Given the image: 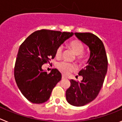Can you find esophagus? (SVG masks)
Returning <instances> with one entry per match:
<instances>
[{
  "label": "esophagus",
  "mask_w": 122,
  "mask_h": 122,
  "mask_svg": "<svg viewBox=\"0 0 122 122\" xmlns=\"http://www.w3.org/2000/svg\"><path fill=\"white\" fill-rule=\"evenodd\" d=\"M62 79H66V77H65V76H62Z\"/></svg>",
  "instance_id": "34e87169"
}]
</instances>
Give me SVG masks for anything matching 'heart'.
Listing matches in <instances>:
<instances>
[{"label":"heart","instance_id":"1","mask_svg":"<svg viewBox=\"0 0 122 122\" xmlns=\"http://www.w3.org/2000/svg\"><path fill=\"white\" fill-rule=\"evenodd\" d=\"M69 46L74 52V54L77 56L76 57L77 60H78L79 62L82 61V57L81 55L84 52V48L81 42L79 40H73L70 43ZM62 52H63V46H59L56 51V57L60 58L62 56ZM57 68L60 71L62 72L64 74H70L74 70V66L73 64L65 62H62L58 63Z\"/></svg>","mask_w":122,"mask_h":122}]
</instances>
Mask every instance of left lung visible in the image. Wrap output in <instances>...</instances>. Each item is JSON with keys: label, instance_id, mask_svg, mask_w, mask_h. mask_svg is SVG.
Masks as SVG:
<instances>
[{"label": "left lung", "instance_id": "obj_1", "mask_svg": "<svg viewBox=\"0 0 122 122\" xmlns=\"http://www.w3.org/2000/svg\"><path fill=\"white\" fill-rule=\"evenodd\" d=\"M76 37L90 49L87 65L79 72L82 76L79 82L70 80L71 86L66 91L68 103L82 106L96 98L101 90L107 71V59L104 45L98 36L91 33H74Z\"/></svg>", "mask_w": 122, "mask_h": 122}]
</instances>
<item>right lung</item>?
<instances>
[{"label": "right lung", "instance_id": "1", "mask_svg": "<svg viewBox=\"0 0 122 122\" xmlns=\"http://www.w3.org/2000/svg\"><path fill=\"white\" fill-rule=\"evenodd\" d=\"M73 35V32L43 29L32 33L21 44L14 74L18 88L29 101L41 104L49 100L62 74L57 69L48 74L42 65L54 59L57 48Z\"/></svg>", "mask_w": 122, "mask_h": 122}]
</instances>
